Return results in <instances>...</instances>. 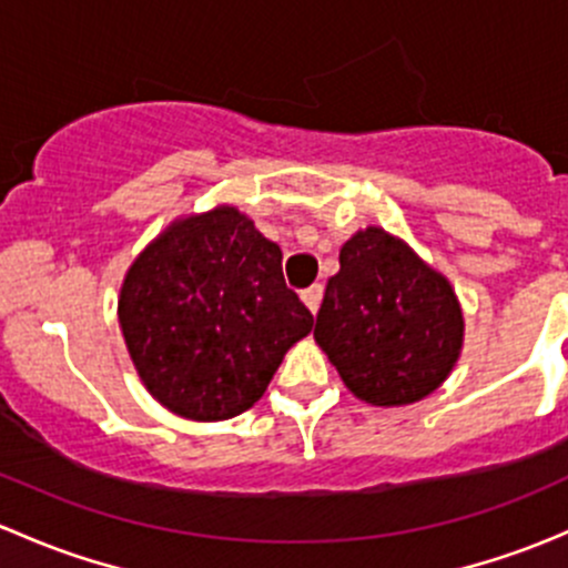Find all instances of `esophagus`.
<instances>
[{
	"instance_id": "obj_1",
	"label": "esophagus",
	"mask_w": 568,
	"mask_h": 568,
	"mask_svg": "<svg viewBox=\"0 0 568 568\" xmlns=\"http://www.w3.org/2000/svg\"><path fill=\"white\" fill-rule=\"evenodd\" d=\"M321 296H324V285H318V283H316V285H311V288L302 291V302H305L307 311H311L313 316H316V313H318Z\"/></svg>"
}]
</instances>
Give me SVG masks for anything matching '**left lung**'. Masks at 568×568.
Masks as SVG:
<instances>
[{"mask_svg": "<svg viewBox=\"0 0 568 568\" xmlns=\"http://www.w3.org/2000/svg\"><path fill=\"white\" fill-rule=\"evenodd\" d=\"M343 385L371 406H406L450 376L464 346L454 285L404 239L368 225L341 247L313 332Z\"/></svg>", "mask_w": 568, "mask_h": 568, "instance_id": "obj_1", "label": "left lung"}]
</instances>
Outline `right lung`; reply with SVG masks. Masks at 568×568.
Returning <instances> with one entry per match:
<instances>
[{
  "label": "right lung",
  "instance_id": "obj_1",
  "mask_svg": "<svg viewBox=\"0 0 568 568\" xmlns=\"http://www.w3.org/2000/svg\"><path fill=\"white\" fill-rule=\"evenodd\" d=\"M118 321L145 390L203 423L247 412L313 329L283 252L236 205L170 222L125 272Z\"/></svg>",
  "mask_w": 568,
  "mask_h": 568
}]
</instances>
